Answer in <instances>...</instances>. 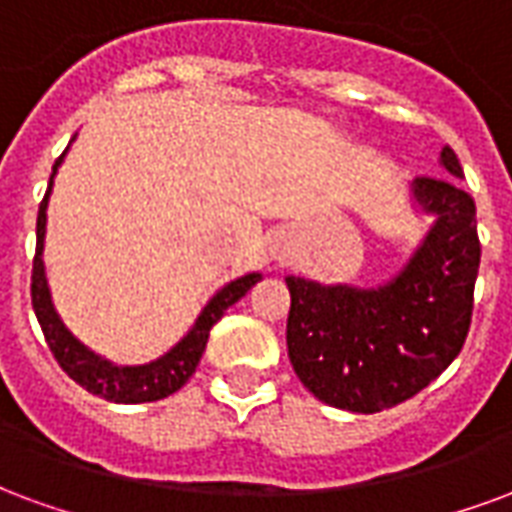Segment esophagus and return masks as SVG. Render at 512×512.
<instances>
[{
    "instance_id": "esophagus-1",
    "label": "esophagus",
    "mask_w": 512,
    "mask_h": 512,
    "mask_svg": "<svg viewBox=\"0 0 512 512\" xmlns=\"http://www.w3.org/2000/svg\"><path fill=\"white\" fill-rule=\"evenodd\" d=\"M272 253H275V259H278V261L286 259V256H289V248H286V242L278 240V245H275V251H272Z\"/></svg>"
}]
</instances>
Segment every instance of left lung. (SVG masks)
Instances as JSON below:
<instances>
[{
    "label": "left lung",
    "mask_w": 512,
    "mask_h": 512,
    "mask_svg": "<svg viewBox=\"0 0 512 512\" xmlns=\"http://www.w3.org/2000/svg\"><path fill=\"white\" fill-rule=\"evenodd\" d=\"M445 177H417L412 199L434 215L404 270L376 289L286 278V346L294 374L319 401L357 414L401 404L453 363L469 333L480 240L475 201L450 147Z\"/></svg>",
    "instance_id": "obj_1"
}]
</instances>
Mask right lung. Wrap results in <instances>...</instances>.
<instances>
[{
  "mask_svg": "<svg viewBox=\"0 0 512 512\" xmlns=\"http://www.w3.org/2000/svg\"><path fill=\"white\" fill-rule=\"evenodd\" d=\"M65 152L54 163L46 196H43L40 210H37V248L35 261H32V308H35L37 322L43 327L48 349L54 352L57 363L62 365V371L73 382L81 384L84 390H89L92 395H100L106 401H114V404H147V401H160L166 395L177 393L179 387L196 374V365H199L201 354L207 349V338H210L212 324L218 322L226 308H231L234 302L242 300L245 294L251 292L253 286L261 281V275L259 272H251V275H242L237 281L226 283L204 305V311L199 313V319L190 327L188 335L177 346H171L163 357L152 360V363L114 365L106 357H100L92 349H87L84 343L78 341L76 335L67 330L65 322L59 319L54 300H51V289H48L46 264H43L48 196H51V188H54L57 169L62 166V160H65Z\"/></svg>",
  "mask_w": 512,
  "mask_h": 512,
  "instance_id": "right-lung-1",
  "label": "right lung"
}]
</instances>
